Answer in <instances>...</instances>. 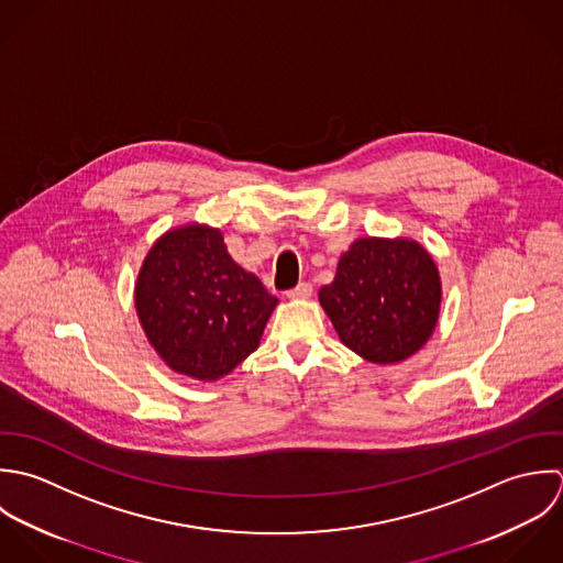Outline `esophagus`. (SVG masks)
Instances as JSON below:
<instances>
[{
  "label": "esophagus",
  "mask_w": 563,
  "mask_h": 563,
  "mask_svg": "<svg viewBox=\"0 0 563 563\" xmlns=\"http://www.w3.org/2000/svg\"><path fill=\"white\" fill-rule=\"evenodd\" d=\"M311 294H313V287H311L309 283H300L298 287H294V289L287 291V298H291V300H305V298H309Z\"/></svg>",
  "instance_id": "esophagus-1"
}]
</instances>
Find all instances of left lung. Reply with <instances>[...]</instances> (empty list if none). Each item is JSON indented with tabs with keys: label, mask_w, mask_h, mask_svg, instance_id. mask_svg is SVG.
<instances>
[{
	"label": "left lung",
	"mask_w": 563,
	"mask_h": 563,
	"mask_svg": "<svg viewBox=\"0 0 563 563\" xmlns=\"http://www.w3.org/2000/svg\"><path fill=\"white\" fill-rule=\"evenodd\" d=\"M320 302L339 339L372 363H398L435 331L442 305L440 272L411 239H356Z\"/></svg>",
	"instance_id": "left-lung-1"
}]
</instances>
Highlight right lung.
Segmentation results:
<instances>
[{"label":"right lung","instance_id":"add662e5","mask_svg":"<svg viewBox=\"0 0 563 563\" xmlns=\"http://www.w3.org/2000/svg\"><path fill=\"white\" fill-rule=\"evenodd\" d=\"M134 305L150 343L174 372L216 380L258 347L278 298L230 258L218 228L191 224L152 245Z\"/></svg>","mask_w":563,"mask_h":563}]
</instances>
